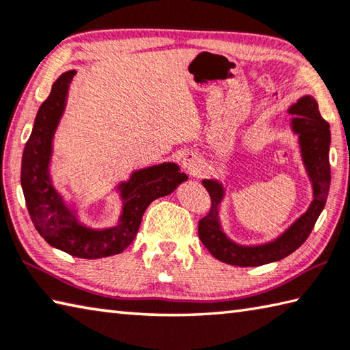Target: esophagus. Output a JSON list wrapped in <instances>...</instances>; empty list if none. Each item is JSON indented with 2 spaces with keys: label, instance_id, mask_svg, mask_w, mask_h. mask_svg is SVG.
<instances>
[{
  "label": "esophagus",
  "instance_id": "esophagus-1",
  "mask_svg": "<svg viewBox=\"0 0 350 350\" xmlns=\"http://www.w3.org/2000/svg\"><path fill=\"white\" fill-rule=\"evenodd\" d=\"M182 167L189 176H196L200 170V157L196 153H187L182 159Z\"/></svg>",
  "mask_w": 350,
  "mask_h": 350
}]
</instances>
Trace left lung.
<instances>
[{"label":"left lung","mask_w":350,"mask_h":350,"mask_svg":"<svg viewBox=\"0 0 350 350\" xmlns=\"http://www.w3.org/2000/svg\"><path fill=\"white\" fill-rule=\"evenodd\" d=\"M289 129L297 136L298 148L304 171L312 187V200L300 217H297L286 230L269 241L258 245H241L228 237L220 220L221 202L226 197V188L217 179H203V187L211 196V209L199 221V239L206 250L220 262L234 266H262L278 262L298 250L320 217L326 205L330 167V130L321 118L319 104L314 96L304 94L295 104L289 105Z\"/></svg>","instance_id":"left-lung-1"}]
</instances>
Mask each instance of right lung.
I'll return each instance as SVG.
<instances>
[{"label": "right lung", "mask_w": 350, "mask_h": 350, "mask_svg": "<svg viewBox=\"0 0 350 350\" xmlns=\"http://www.w3.org/2000/svg\"><path fill=\"white\" fill-rule=\"evenodd\" d=\"M75 75V70L62 73L36 113L33 130L23 151L21 187L30 219L49 245L73 257L103 258L122 252L135 240L150 203L173 193L188 176L174 162L135 170L129 179L113 188L122 202L116 224L109 228L84 224L76 203L64 199L50 176L55 131L66 111Z\"/></svg>", "instance_id": "obj_1"}]
</instances>
